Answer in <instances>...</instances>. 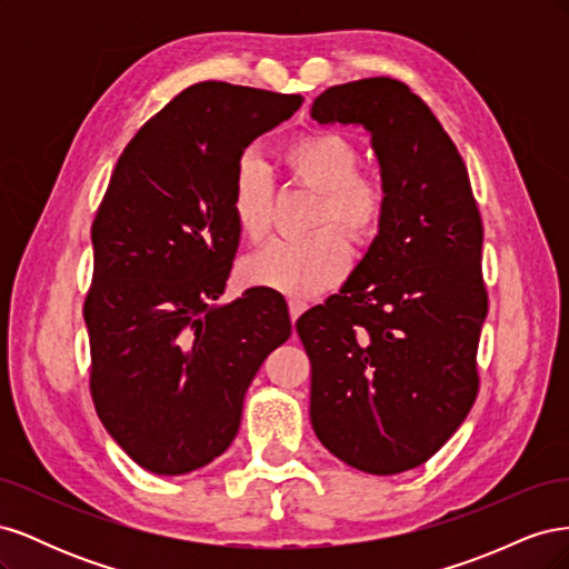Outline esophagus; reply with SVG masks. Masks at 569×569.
Returning <instances> with one entry per match:
<instances>
[{"instance_id":"obj_1","label":"esophagus","mask_w":569,"mask_h":569,"mask_svg":"<svg viewBox=\"0 0 569 569\" xmlns=\"http://www.w3.org/2000/svg\"><path fill=\"white\" fill-rule=\"evenodd\" d=\"M306 308H308L306 301H301V299H289V318H291V322H297L299 316L306 311Z\"/></svg>"}]
</instances>
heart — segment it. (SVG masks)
I'll list each match as a JSON object with an SVG mask.
<instances>
[{"instance_id":"heart-1","label":"heart","mask_w":569,"mask_h":569,"mask_svg":"<svg viewBox=\"0 0 569 569\" xmlns=\"http://www.w3.org/2000/svg\"><path fill=\"white\" fill-rule=\"evenodd\" d=\"M358 149L339 132H311L282 151L284 173L318 192L311 234L274 239L242 263V278L253 287L306 299L330 289L349 268L348 234L363 247L380 234L387 216V187L372 173H360ZM232 216L249 242H261L272 230L274 187L263 163L244 159L232 180ZM345 230L341 236L336 228Z\"/></svg>"}]
</instances>
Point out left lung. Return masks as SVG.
<instances>
[{"label": "left lung", "instance_id": "left-lung-1", "mask_svg": "<svg viewBox=\"0 0 569 569\" xmlns=\"http://www.w3.org/2000/svg\"><path fill=\"white\" fill-rule=\"evenodd\" d=\"M311 118L363 128L387 187L363 261L297 322L311 358V422L351 468L399 475L432 458L477 399L485 230L456 144L408 84H335Z\"/></svg>", "mask_w": 569, "mask_h": 569}]
</instances>
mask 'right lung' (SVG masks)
<instances>
[{
    "mask_svg": "<svg viewBox=\"0 0 569 569\" xmlns=\"http://www.w3.org/2000/svg\"><path fill=\"white\" fill-rule=\"evenodd\" d=\"M301 101L197 82L147 120L113 168L92 222L90 389L107 432L153 475H187L228 449L258 368L291 335L272 291L218 299L239 247L234 170Z\"/></svg>",
    "mask_w": 569,
    "mask_h": 569,
    "instance_id": "right-lung-1",
    "label": "right lung"
}]
</instances>
